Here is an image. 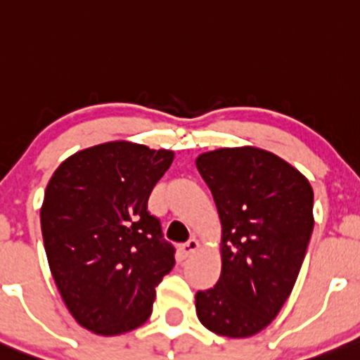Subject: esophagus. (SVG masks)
<instances>
[{
	"label": "esophagus",
	"mask_w": 360,
	"mask_h": 360,
	"mask_svg": "<svg viewBox=\"0 0 360 360\" xmlns=\"http://www.w3.org/2000/svg\"><path fill=\"white\" fill-rule=\"evenodd\" d=\"M198 248H199V241L196 240V238H191V240L186 241V243L179 246V251H181V255L186 258V257H189L191 253H194Z\"/></svg>",
	"instance_id": "1"
}]
</instances>
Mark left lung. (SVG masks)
<instances>
[{
  "mask_svg": "<svg viewBox=\"0 0 360 360\" xmlns=\"http://www.w3.org/2000/svg\"><path fill=\"white\" fill-rule=\"evenodd\" d=\"M199 174L221 219V275L196 293V314L218 335L263 330L292 293L314 231V191L295 167L257 147L201 154Z\"/></svg>",
  "mask_w": 360,
  "mask_h": 360,
  "instance_id": "left-lung-1",
  "label": "left lung"
}]
</instances>
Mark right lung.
<instances>
[{"label": "right lung", "mask_w": 360, "mask_h": 360, "mask_svg": "<svg viewBox=\"0 0 360 360\" xmlns=\"http://www.w3.org/2000/svg\"><path fill=\"white\" fill-rule=\"evenodd\" d=\"M172 159L171 150L117 141L73 154L51 176L43 243L60 295L86 330L119 335L153 314L176 250L147 201Z\"/></svg>", "instance_id": "obj_1"}]
</instances>
